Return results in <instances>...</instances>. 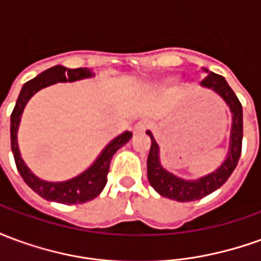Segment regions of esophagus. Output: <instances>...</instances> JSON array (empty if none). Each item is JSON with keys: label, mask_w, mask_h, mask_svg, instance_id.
Returning a JSON list of instances; mask_svg holds the SVG:
<instances>
[{"label": "esophagus", "mask_w": 261, "mask_h": 261, "mask_svg": "<svg viewBox=\"0 0 261 261\" xmlns=\"http://www.w3.org/2000/svg\"><path fill=\"white\" fill-rule=\"evenodd\" d=\"M148 128V123L145 120H142V121H138L134 127H133V134L137 136V134H142V133H145V130Z\"/></svg>", "instance_id": "obj_1"}]
</instances>
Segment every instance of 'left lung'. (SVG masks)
I'll return each mask as SVG.
<instances>
[{"label": "left lung", "mask_w": 261, "mask_h": 261, "mask_svg": "<svg viewBox=\"0 0 261 261\" xmlns=\"http://www.w3.org/2000/svg\"><path fill=\"white\" fill-rule=\"evenodd\" d=\"M207 72V76L201 81V86L211 89L215 93H218L222 97L225 103L229 106L232 113V128H230V140L228 156L224 161V164L218 169L214 170L208 175L198 177L196 180H185L177 176L172 175L170 172L164 169L159 161V147L152 133L147 131V134L151 137V149L148 155V180L149 185L166 198H172L176 201L187 202L201 200L202 197L211 194L217 189L224 185L229 179L232 172L235 170L238 161L241 158L242 152V138H243V112L239 99L235 95V92L230 89L228 82L224 76L214 74L208 69H204Z\"/></svg>", "instance_id": "1"}]
</instances>
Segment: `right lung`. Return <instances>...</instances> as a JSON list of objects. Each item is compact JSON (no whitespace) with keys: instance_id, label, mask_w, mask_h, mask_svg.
I'll list each match as a JSON object with an SVG mask.
<instances>
[{"instance_id":"obj_1","label":"right lung","mask_w":261,"mask_h":261,"mask_svg":"<svg viewBox=\"0 0 261 261\" xmlns=\"http://www.w3.org/2000/svg\"><path fill=\"white\" fill-rule=\"evenodd\" d=\"M93 72L88 68H65L63 65H54L51 68L43 71L36 78L28 81L22 86L16 105H15L12 114H11V148L14 153L15 164L19 170L22 179L25 180L32 190L37 193L48 201L61 202V204H82V202L91 201L95 197L100 194L106 183H108V173L110 161L113 158L116 151L125 145L133 137L130 131H125L114 140L109 142L105 147L96 161L81 175L75 176L72 179L65 181H46L39 179L31 172L20 158L19 145H18V128H19L20 116L23 113L26 103L29 102L36 92H39L46 86L53 85L57 82H74V81L85 80L93 76Z\"/></svg>"}]
</instances>
